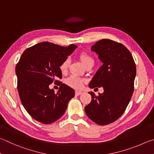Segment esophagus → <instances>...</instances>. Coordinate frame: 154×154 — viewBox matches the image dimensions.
I'll list each match as a JSON object with an SVG mask.
<instances>
[{
	"label": "esophagus",
	"instance_id": "34e87169",
	"mask_svg": "<svg viewBox=\"0 0 154 154\" xmlns=\"http://www.w3.org/2000/svg\"><path fill=\"white\" fill-rule=\"evenodd\" d=\"M82 94V91H75V95H76V96H79V95H81Z\"/></svg>",
	"mask_w": 154,
	"mask_h": 154
}]
</instances>
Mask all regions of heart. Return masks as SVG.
Here are the masks:
<instances>
[{"label":"heart","instance_id":"obj_1","mask_svg":"<svg viewBox=\"0 0 154 154\" xmlns=\"http://www.w3.org/2000/svg\"><path fill=\"white\" fill-rule=\"evenodd\" d=\"M79 57L80 60H82L85 66H88L89 64H94V59L90 56L88 55L87 53L84 52H81L79 53ZM70 65V60L69 58H66L64 60L60 65V70L63 73H66L68 71V69ZM85 80L76 75H71L66 79V83L69 86L72 88L79 89L83 87Z\"/></svg>","mask_w":154,"mask_h":154}]
</instances>
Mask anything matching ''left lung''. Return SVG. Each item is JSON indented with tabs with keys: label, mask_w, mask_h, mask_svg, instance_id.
<instances>
[{
	"label": "left lung",
	"mask_w": 154,
	"mask_h": 154,
	"mask_svg": "<svg viewBox=\"0 0 154 154\" xmlns=\"http://www.w3.org/2000/svg\"><path fill=\"white\" fill-rule=\"evenodd\" d=\"M103 65L89 83V88L102 87L97 96L89 92L91 101L85 111L92 121L106 125L116 121L125 112L134 91L136 65L129 50L121 43L102 39L91 46Z\"/></svg>",
	"instance_id": "obj_1"
}]
</instances>
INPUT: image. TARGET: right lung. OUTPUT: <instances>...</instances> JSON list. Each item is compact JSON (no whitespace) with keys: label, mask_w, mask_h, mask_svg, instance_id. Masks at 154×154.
<instances>
[{"label":"right lung","mask_w":154,"mask_h":154,"mask_svg":"<svg viewBox=\"0 0 154 154\" xmlns=\"http://www.w3.org/2000/svg\"><path fill=\"white\" fill-rule=\"evenodd\" d=\"M77 46L66 47L44 42L27 48L15 67L17 90L22 104L29 115L43 124L62 116L75 91L58 79L62 78L60 65ZM54 81L60 85L57 93L49 88Z\"/></svg>","instance_id":"right-lung-1"}]
</instances>
